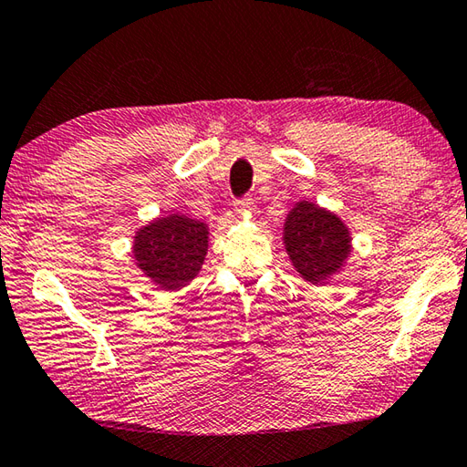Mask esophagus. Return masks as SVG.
<instances>
[{"label":"esophagus","mask_w":467,"mask_h":467,"mask_svg":"<svg viewBox=\"0 0 467 467\" xmlns=\"http://www.w3.org/2000/svg\"><path fill=\"white\" fill-rule=\"evenodd\" d=\"M234 208H236V213L246 214V216H251V214H253V210H254V206H253V200H251L249 196L234 200Z\"/></svg>","instance_id":"obj_1"}]
</instances>
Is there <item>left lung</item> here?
I'll list each match as a JSON object with an SVG mask.
<instances>
[{"label":"left lung","instance_id":"1","mask_svg":"<svg viewBox=\"0 0 467 467\" xmlns=\"http://www.w3.org/2000/svg\"><path fill=\"white\" fill-rule=\"evenodd\" d=\"M283 243L296 271L314 285L336 275L352 253V236L342 218L307 200L289 210Z\"/></svg>","mask_w":467,"mask_h":467}]
</instances>
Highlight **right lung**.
Listing matches in <instances>:
<instances>
[{"label": "right lung", "instance_id": "1", "mask_svg": "<svg viewBox=\"0 0 467 467\" xmlns=\"http://www.w3.org/2000/svg\"><path fill=\"white\" fill-rule=\"evenodd\" d=\"M208 251V226L184 214L161 216L133 236V257L160 289H182L194 279Z\"/></svg>", "mask_w": 467, "mask_h": 467}]
</instances>
